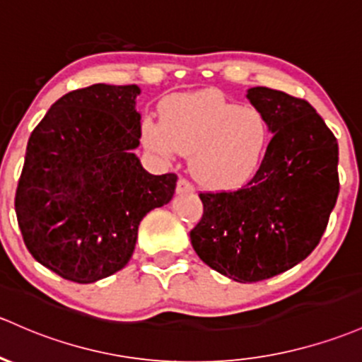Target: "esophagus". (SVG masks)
<instances>
[{
    "label": "esophagus",
    "instance_id": "obj_1",
    "mask_svg": "<svg viewBox=\"0 0 362 362\" xmlns=\"http://www.w3.org/2000/svg\"><path fill=\"white\" fill-rule=\"evenodd\" d=\"M176 192L177 193H193L195 192V188H193V185L186 180V177H180V181H177V185H176Z\"/></svg>",
    "mask_w": 362,
    "mask_h": 362
}]
</instances>
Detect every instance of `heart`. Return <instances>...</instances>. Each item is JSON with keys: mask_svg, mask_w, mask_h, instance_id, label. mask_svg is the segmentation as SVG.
<instances>
[{"mask_svg": "<svg viewBox=\"0 0 362 362\" xmlns=\"http://www.w3.org/2000/svg\"><path fill=\"white\" fill-rule=\"evenodd\" d=\"M145 146L160 157L193 153L192 173L207 188H238L257 173L273 139L262 110L242 107L217 91L174 95L162 103V122H141Z\"/></svg>", "mask_w": 362, "mask_h": 362, "instance_id": "obj_1", "label": "heart"}]
</instances>
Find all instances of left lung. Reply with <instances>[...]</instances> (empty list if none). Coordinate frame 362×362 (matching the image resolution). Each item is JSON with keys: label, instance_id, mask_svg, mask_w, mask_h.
Masks as SVG:
<instances>
[{"label": "left lung", "instance_id": "left-lung-1", "mask_svg": "<svg viewBox=\"0 0 362 362\" xmlns=\"http://www.w3.org/2000/svg\"><path fill=\"white\" fill-rule=\"evenodd\" d=\"M247 98L269 119V148L242 188L198 193L204 216L189 238L217 273L255 283L291 269L317 247L340 181L337 138L313 105L262 86Z\"/></svg>", "mask_w": 362, "mask_h": 362}]
</instances>
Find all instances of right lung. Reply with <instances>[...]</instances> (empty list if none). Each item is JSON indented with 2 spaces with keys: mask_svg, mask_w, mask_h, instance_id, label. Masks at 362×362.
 Segmentation results:
<instances>
[{
  "mask_svg": "<svg viewBox=\"0 0 362 362\" xmlns=\"http://www.w3.org/2000/svg\"><path fill=\"white\" fill-rule=\"evenodd\" d=\"M138 95L134 84L74 89L30 133L15 212L27 250L62 278L95 283L122 269L143 217L174 195L176 174L153 176L133 153Z\"/></svg>",
  "mask_w": 362,
  "mask_h": 362,
  "instance_id": "obj_1",
  "label": "right lung"
}]
</instances>
